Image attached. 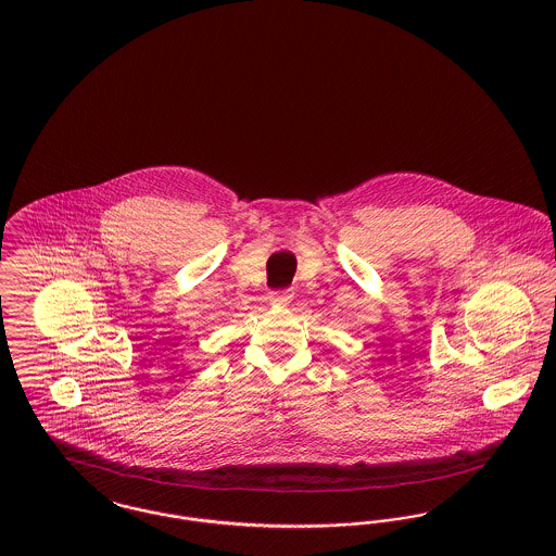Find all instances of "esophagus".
I'll return each mask as SVG.
<instances>
[{"label":"esophagus","instance_id":"obj_1","mask_svg":"<svg viewBox=\"0 0 556 556\" xmlns=\"http://www.w3.org/2000/svg\"><path fill=\"white\" fill-rule=\"evenodd\" d=\"M291 298H293L291 290L273 291V293L268 295L270 304H275V306H288L291 302Z\"/></svg>","mask_w":556,"mask_h":556}]
</instances>
